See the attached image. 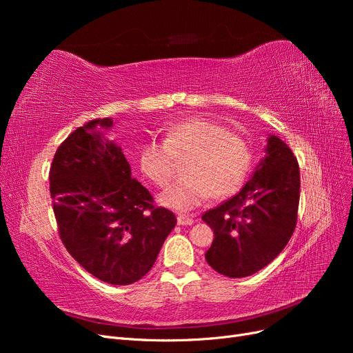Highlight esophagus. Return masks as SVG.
<instances>
[{
  "label": "esophagus",
  "instance_id": "34e87169",
  "mask_svg": "<svg viewBox=\"0 0 353 353\" xmlns=\"http://www.w3.org/2000/svg\"><path fill=\"white\" fill-rule=\"evenodd\" d=\"M176 222H178V225H193L194 219H193V216H188V215H184V213H179V215L176 216Z\"/></svg>",
  "mask_w": 353,
  "mask_h": 353
}]
</instances>
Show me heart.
<instances>
[{
	"instance_id": "heart-1",
	"label": "heart",
	"mask_w": 353,
	"mask_h": 353,
	"mask_svg": "<svg viewBox=\"0 0 353 353\" xmlns=\"http://www.w3.org/2000/svg\"><path fill=\"white\" fill-rule=\"evenodd\" d=\"M176 162L184 163V178L160 194V203L175 210H190L210 196L227 199L243 187L252 166V148L237 132L206 116L170 123L163 141L150 140L140 148L138 165L157 187L172 179Z\"/></svg>"
}]
</instances>
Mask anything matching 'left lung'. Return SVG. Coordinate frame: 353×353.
Here are the masks:
<instances>
[{"mask_svg":"<svg viewBox=\"0 0 353 353\" xmlns=\"http://www.w3.org/2000/svg\"><path fill=\"white\" fill-rule=\"evenodd\" d=\"M301 170L279 137L270 135L266 156L237 196L208 210L201 219L213 230L206 261L216 272L241 279L272 262L293 236Z\"/></svg>","mask_w":353,"mask_h":353,"instance_id":"obj_1","label":"left lung"}]
</instances>
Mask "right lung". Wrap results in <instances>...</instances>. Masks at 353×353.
<instances>
[{"mask_svg":"<svg viewBox=\"0 0 353 353\" xmlns=\"http://www.w3.org/2000/svg\"><path fill=\"white\" fill-rule=\"evenodd\" d=\"M112 119H92L63 141L50 168L59 236L99 280L132 284L152 270L176 218L131 178L122 148L104 137Z\"/></svg>","mask_w":353,"mask_h":353,"instance_id":"add662e5","label":"right lung"}]
</instances>
